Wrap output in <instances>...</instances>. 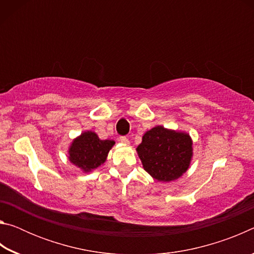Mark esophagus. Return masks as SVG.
I'll list each match as a JSON object with an SVG mask.
<instances>
[{"instance_id": "34e87169", "label": "esophagus", "mask_w": 254, "mask_h": 254, "mask_svg": "<svg viewBox=\"0 0 254 254\" xmlns=\"http://www.w3.org/2000/svg\"><path fill=\"white\" fill-rule=\"evenodd\" d=\"M120 141H121L122 143H124V144H128V139L127 136H120Z\"/></svg>"}]
</instances>
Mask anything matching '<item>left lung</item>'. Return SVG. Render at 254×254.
Listing matches in <instances>:
<instances>
[{"instance_id":"left-lung-1","label":"left lung","mask_w":254,"mask_h":254,"mask_svg":"<svg viewBox=\"0 0 254 254\" xmlns=\"http://www.w3.org/2000/svg\"><path fill=\"white\" fill-rule=\"evenodd\" d=\"M136 151L148 174L159 182H170L188 169L191 140L186 133L156 127L145 132Z\"/></svg>"}]
</instances>
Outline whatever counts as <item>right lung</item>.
Listing matches in <instances>:
<instances>
[{
  "mask_svg": "<svg viewBox=\"0 0 254 254\" xmlns=\"http://www.w3.org/2000/svg\"><path fill=\"white\" fill-rule=\"evenodd\" d=\"M114 141L100 140L96 133L87 131L74 140L69 149V160L84 171H91L106 160Z\"/></svg>",
  "mask_w": 254,
  "mask_h": 254,
  "instance_id": "1",
  "label": "right lung"
}]
</instances>
